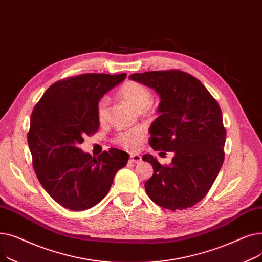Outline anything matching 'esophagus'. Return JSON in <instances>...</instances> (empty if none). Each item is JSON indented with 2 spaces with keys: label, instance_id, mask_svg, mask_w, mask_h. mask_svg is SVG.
<instances>
[{
  "label": "esophagus",
  "instance_id": "34e87169",
  "mask_svg": "<svg viewBox=\"0 0 262 262\" xmlns=\"http://www.w3.org/2000/svg\"><path fill=\"white\" fill-rule=\"evenodd\" d=\"M130 162L131 163H141L142 162V157L140 155H131L130 156Z\"/></svg>",
  "mask_w": 262,
  "mask_h": 262
}]
</instances>
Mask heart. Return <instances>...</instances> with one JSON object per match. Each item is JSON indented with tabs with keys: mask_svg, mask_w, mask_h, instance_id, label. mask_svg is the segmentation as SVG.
<instances>
[{
	"mask_svg": "<svg viewBox=\"0 0 262 262\" xmlns=\"http://www.w3.org/2000/svg\"><path fill=\"white\" fill-rule=\"evenodd\" d=\"M118 95L124 101L131 104L135 110L140 112L147 108L152 102V93L148 86L136 82H124L118 90ZM108 102L105 98H102L97 105V117L100 122H104L107 118ZM145 140V133L141 129H132L119 132L115 136V143L127 150H135L141 143Z\"/></svg>",
	"mask_w": 262,
	"mask_h": 262,
	"instance_id": "b5f03b06",
	"label": "heart"
}]
</instances>
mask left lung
Returning a JSON list of instances; mask_svg holds the SVG:
<instances>
[{"mask_svg": "<svg viewBox=\"0 0 262 262\" xmlns=\"http://www.w3.org/2000/svg\"><path fill=\"white\" fill-rule=\"evenodd\" d=\"M130 79L154 89L161 98V115L149 130V145L175 154L170 165H161L151 155L143 157L154 167L145 190L165 209L191 208L207 195L225 158L221 107L201 81L181 70L133 73Z\"/></svg>", "mask_w": 262, "mask_h": 262, "instance_id": "8db88e82", "label": "left lung"}]
</instances>
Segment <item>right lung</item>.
Returning a JSON list of instances; mask_svg holds the SVG:
<instances>
[{
	"label": "right lung",
	"mask_w": 262,
	"mask_h": 262,
	"mask_svg": "<svg viewBox=\"0 0 262 262\" xmlns=\"http://www.w3.org/2000/svg\"><path fill=\"white\" fill-rule=\"evenodd\" d=\"M127 74L84 73L59 80L36 103L28 133L33 167L42 188L56 203L73 211L100 203L129 156L110 148L97 158L83 152L84 135L99 129L97 105Z\"/></svg>",
	"instance_id": "add662e5"
}]
</instances>
